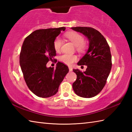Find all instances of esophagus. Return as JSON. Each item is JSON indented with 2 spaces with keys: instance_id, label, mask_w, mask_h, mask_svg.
<instances>
[{
  "instance_id": "34e87169",
  "label": "esophagus",
  "mask_w": 132,
  "mask_h": 132,
  "mask_svg": "<svg viewBox=\"0 0 132 132\" xmlns=\"http://www.w3.org/2000/svg\"><path fill=\"white\" fill-rule=\"evenodd\" d=\"M69 71H72V68L71 67H69Z\"/></svg>"
}]
</instances>
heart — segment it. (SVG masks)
Wrapping results in <instances>:
<instances>
[{"mask_svg": "<svg viewBox=\"0 0 132 132\" xmlns=\"http://www.w3.org/2000/svg\"><path fill=\"white\" fill-rule=\"evenodd\" d=\"M65 37L69 39L71 43L73 44L76 47V49L78 52L83 53L86 52L87 49V45L84 42L85 38L79 33L71 32L66 33ZM62 45V41L59 37L55 38L53 42V46L55 52H59L61 50ZM77 60V55L74 54H64L60 57V61L67 65H71L75 61Z\"/></svg>", "mask_w": 132, "mask_h": 132, "instance_id": "obj_1", "label": "heart"}]
</instances>
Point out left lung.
Masks as SVG:
<instances>
[{"label":"left lung","instance_id":"left-lung-1","mask_svg":"<svg viewBox=\"0 0 132 132\" xmlns=\"http://www.w3.org/2000/svg\"><path fill=\"white\" fill-rule=\"evenodd\" d=\"M71 29L82 33L89 40L86 54L78 63L87 65L85 72L79 69L72 70L77 79L72 84L75 93L82 97L90 98L100 93L105 86L112 68V57L109 46L104 37L93 28L77 27Z\"/></svg>","mask_w":132,"mask_h":132}]
</instances>
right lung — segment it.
Wrapping results in <instances>:
<instances>
[{
  "mask_svg": "<svg viewBox=\"0 0 132 132\" xmlns=\"http://www.w3.org/2000/svg\"><path fill=\"white\" fill-rule=\"evenodd\" d=\"M65 27L36 30L25 38L20 54V64L24 80L36 96L49 97L58 92L60 84L69 71L68 66L58 62L56 68H46L54 60L55 38Z\"/></svg>",
  "mask_w": 132,
  "mask_h": 132,
  "instance_id": "right-lung-1",
  "label": "right lung"
}]
</instances>
